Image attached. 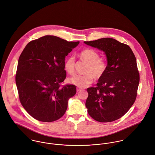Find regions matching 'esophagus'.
<instances>
[{"mask_svg":"<svg viewBox=\"0 0 155 155\" xmlns=\"http://www.w3.org/2000/svg\"><path fill=\"white\" fill-rule=\"evenodd\" d=\"M82 89H80V88H77L76 89V91H77V92H79V91H81Z\"/></svg>","mask_w":155,"mask_h":155,"instance_id":"34e87169","label":"esophagus"}]
</instances>
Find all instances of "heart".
<instances>
[{"label":"heart","instance_id":"obj_1","mask_svg":"<svg viewBox=\"0 0 155 155\" xmlns=\"http://www.w3.org/2000/svg\"><path fill=\"white\" fill-rule=\"evenodd\" d=\"M79 55L88 64L85 71L86 74H76L69 79V82L79 87L84 88L92 83L94 77L99 79L103 76L107 71V63L103 59L99 58L98 53L92 48L85 49L80 53ZM74 57H69L64 63L65 70L69 74H74Z\"/></svg>","mask_w":155,"mask_h":155}]
</instances>
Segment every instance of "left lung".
Wrapping results in <instances>:
<instances>
[{
  "mask_svg": "<svg viewBox=\"0 0 155 155\" xmlns=\"http://www.w3.org/2000/svg\"><path fill=\"white\" fill-rule=\"evenodd\" d=\"M104 51L107 68L95 87L87 89L86 107L89 115L101 123L115 121L133 105L140 77L136 57L130 47L111 38L84 41Z\"/></svg>",
  "mask_w": 155,
  "mask_h": 155,
  "instance_id": "obj_1",
  "label": "left lung"
}]
</instances>
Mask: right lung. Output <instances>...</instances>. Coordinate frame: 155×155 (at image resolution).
<instances>
[{"instance_id":"obj_1","label":"right lung","mask_w":155,"mask_h":155,"mask_svg":"<svg viewBox=\"0 0 155 155\" xmlns=\"http://www.w3.org/2000/svg\"><path fill=\"white\" fill-rule=\"evenodd\" d=\"M79 43L45 35L29 42L21 54L16 84L22 105L34 118L50 123L66 111L76 87L60 84L66 78L65 58Z\"/></svg>"}]
</instances>
